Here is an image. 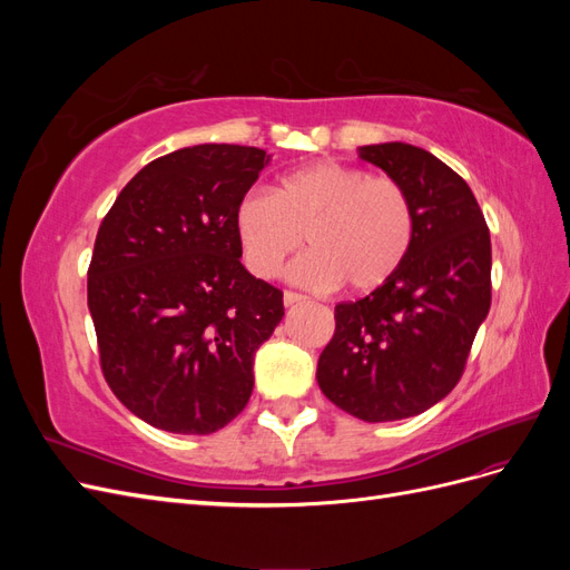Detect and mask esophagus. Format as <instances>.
<instances>
[{"label": "esophagus", "mask_w": 570, "mask_h": 570, "mask_svg": "<svg viewBox=\"0 0 570 570\" xmlns=\"http://www.w3.org/2000/svg\"><path fill=\"white\" fill-rule=\"evenodd\" d=\"M283 302H285V306H292V304H299V302H306V295H299V292H292V289H285V295H283Z\"/></svg>", "instance_id": "esophagus-1"}]
</instances>
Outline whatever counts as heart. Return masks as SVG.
<instances>
[{"label": "heart", "mask_w": 570, "mask_h": 570, "mask_svg": "<svg viewBox=\"0 0 570 570\" xmlns=\"http://www.w3.org/2000/svg\"><path fill=\"white\" fill-rule=\"evenodd\" d=\"M235 233L256 278H275L306 237L314 252L292 271L297 283L373 292L409 258L416 212L400 180L325 159L289 170L273 195L254 189L239 199Z\"/></svg>", "instance_id": "obj_1"}]
</instances>
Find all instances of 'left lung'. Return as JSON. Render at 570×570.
I'll return each mask as SVG.
<instances>
[{
	"instance_id": "1",
	"label": "left lung",
	"mask_w": 570,
	"mask_h": 570,
	"mask_svg": "<svg viewBox=\"0 0 570 570\" xmlns=\"http://www.w3.org/2000/svg\"><path fill=\"white\" fill-rule=\"evenodd\" d=\"M358 157L406 187L416 237L390 283L335 306L316 381L342 411L387 423L419 416L461 381L490 312L492 245L471 187L430 151L385 142Z\"/></svg>"
}]
</instances>
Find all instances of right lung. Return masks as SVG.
I'll return each mask as SVG.
<instances>
[{"label": "right lung", "mask_w": 570, "mask_h": 570, "mask_svg": "<svg viewBox=\"0 0 570 570\" xmlns=\"http://www.w3.org/2000/svg\"><path fill=\"white\" fill-rule=\"evenodd\" d=\"M271 161L258 147L195 145L154 159L95 239L88 306L111 392L145 423L209 435L249 402L254 354L283 292L239 264L235 209Z\"/></svg>", "instance_id": "1"}]
</instances>
